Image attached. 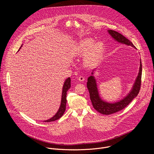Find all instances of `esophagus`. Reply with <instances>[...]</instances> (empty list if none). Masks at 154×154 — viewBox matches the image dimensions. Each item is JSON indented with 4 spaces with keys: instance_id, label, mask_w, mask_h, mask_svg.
<instances>
[{
    "instance_id": "obj_1",
    "label": "esophagus",
    "mask_w": 154,
    "mask_h": 154,
    "mask_svg": "<svg viewBox=\"0 0 154 154\" xmlns=\"http://www.w3.org/2000/svg\"><path fill=\"white\" fill-rule=\"evenodd\" d=\"M79 80L80 82H83V81L85 80V78H84L83 76H80V77H79Z\"/></svg>"
}]
</instances>
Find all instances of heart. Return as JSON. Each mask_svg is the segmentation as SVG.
Segmentation results:
<instances>
[{"mask_svg": "<svg viewBox=\"0 0 154 154\" xmlns=\"http://www.w3.org/2000/svg\"><path fill=\"white\" fill-rule=\"evenodd\" d=\"M104 49V44L102 41L95 42L92 38H86L75 46L74 52L79 55H84V64L87 66H92L100 61Z\"/></svg>", "mask_w": 154, "mask_h": 154, "instance_id": "b5f03b06", "label": "heart"}]
</instances>
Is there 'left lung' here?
<instances>
[{
    "instance_id": "8db88e82",
    "label": "left lung",
    "mask_w": 154,
    "mask_h": 154,
    "mask_svg": "<svg viewBox=\"0 0 154 154\" xmlns=\"http://www.w3.org/2000/svg\"><path fill=\"white\" fill-rule=\"evenodd\" d=\"M107 32L112 36V38L116 42L121 43L122 45L130 46L136 49L132 42L127 39L125 36L119 33L112 30H108ZM96 68L94 69L91 72V75L88 78L87 88L90 93V99L91 100L94 108L98 112L103 115H111L121 111V109L126 107L134 98H135L139 93L141 82V74H142V64L140 60V69L138 75L135 80V82L131 87L130 91L124 96L122 99L115 102H110L104 100L102 99L99 94L97 88L96 79L94 75V72Z\"/></svg>"
}]
</instances>
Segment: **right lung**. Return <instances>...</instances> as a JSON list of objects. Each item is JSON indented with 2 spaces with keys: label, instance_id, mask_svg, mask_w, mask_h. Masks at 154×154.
<instances>
[{
  "label": "right lung",
  "instance_id": "1",
  "mask_svg": "<svg viewBox=\"0 0 154 154\" xmlns=\"http://www.w3.org/2000/svg\"><path fill=\"white\" fill-rule=\"evenodd\" d=\"M22 47V46H21ZM71 88V79L70 77H68L65 80L63 85V88H62V94H61V103H60V106L58 108V110L57 112L55 114L54 116L52 118H49L48 120L43 121V122H49L52 121H56L60 118L63 113L65 112L66 109V94H67V91L69 90Z\"/></svg>",
  "mask_w": 154,
  "mask_h": 154
}]
</instances>
